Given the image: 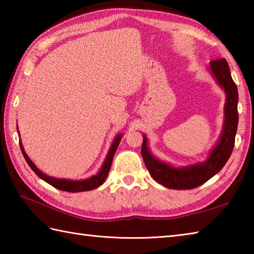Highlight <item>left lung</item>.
Segmentation results:
<instances>
[{
	"mask_svg": "<svg viewBox=\"0 0 254 254\" xmlns=\"http://www.w3.org/2000/svg\"><path fill=\"white\" fill-rule=\"evenodd\" d=\"M209 67L215 79L225 90L226 104L222 135L208 158L201 164L176 168L154 157L147 147V137L143 135L141 153L145 166L156 181L168 189L191 190L202 186L222 170L233 153L238 127V89L231 78L228 63L225 59L210 61Z\"/></svg>",
	"mask_w": 254,
	"mask_h": 254,
	"instance_id": "obj_1",
	"label": "left lung"
}]
</instances>
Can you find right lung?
<instances>
[{"label": "right lung", "instance_id": "1", "mask_svg": "<svg viewBox=\"0 0 254 254\" xmlns=\"http://www.w3.org/2000/svg\"><path fill=\"white\" fill-rule=\"evenodd\" d=\"M121 137H122L121 134H119V135L115 138V141H113L111 147L109 149V152H108V155H107V157L105 159V163H104V165H102L101 169L99 170L98 174L88 178V179H86V180H77V181L66 180V179H57V178H53V177H49V176L45 175L44 172H41L39 169L37 168L36 165L32 163L30 158L28 157V156H27V154L25 153V150H24L23 145H21L20 142H19V146H20V149H21V153H23V155H24V158L27 161V164L29 165V167L32 169V171H34L35 174L40 178V179L45 180L47 183H49V185H51L52 187L59 189V190L75 193V192H83V191L94 190V189L98 188L99 186H101L102 183L105 182L108 174H109L113 156H115V154H116V150L119 146V143H120V141H121Z\"/></svg>", "mask_w": 254, "mask_h": 254}]
</instances>
